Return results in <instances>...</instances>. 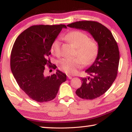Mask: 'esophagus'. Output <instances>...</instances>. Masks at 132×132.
<instances>
[{
    "label": "esophagus",
    "instance_id": "1",
    "mask_svg": "<svg viewBox=\"0 0 132 132\" xmlns=\"http://www.w3.org/2000/svg\"><path fill=\"white\" fill-rule=\"evenodd\" d=\"M67 77H68V79H72V77H71V76H70V75H67Z\"/></svg>",
    "mask_w": 132,
    "mask_h": 132
}]
</instances>
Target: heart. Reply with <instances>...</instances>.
Masks as SVG:
<instances>
[{"label": "heart", "instance_id": "b5f03b06", "mask_svg": "<svg viewBox=\"0 0 132 132\" xmlns=\"http://www.w3.org/2000/svg\"><path fill=\"white\" fill-rule=\"evenodd\" d=\"M64 38L74 46L76 49L75 55L78 58H64L58 61L60 69L69 74L76 73L81 68L82 65H89L95 60L99 52V46L95 40L89 38L86 33L79 30L69 32ZM61 51V43L58 40L53 42L51 52L54 55L58 56Z\"/></svg>", "mask_w": 132, "mask_h": 132}]
</instances>
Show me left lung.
<instances>
[{"label": "left lung", "mask_w": 132, "mask_h": 132, "mask_svg": "<svg viewBox=\"0 0 132 132\" xmlns=\"http://www.w3.org/2000/svg\"><path fill=\"white\" fill-rule=\"evenodd\" d=\"M67 26L88 31L98 43V54L85 70L89 77L81 78L82 85L75 93L84 99L98 98L109 89L117 76L120 59L117 43L111 31L97 21H79Z\"/></svg>", "instance_id": "obj_1"}]
</instances>
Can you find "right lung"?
<instances>
[{"label":"right lung","instance_id":"1","mask_svg":"<svg viewBox=\"0 0 132 132\" xmlns=\"http://www.w3.org/2000/svg\"><path fill=\"white\" fill-rule=\"evenodd\" d=\"M64 24L32 26L16 38L10 55V68L19 86L29 98L38 102L55 98L66 74L57 70L45 76V67L53 68L50 59L52 44Z\"/></svg>","mask_w":132,"mask_h":132}]
</instances>
